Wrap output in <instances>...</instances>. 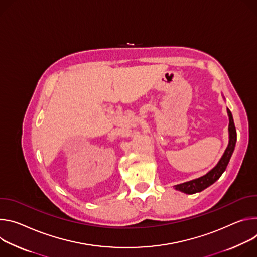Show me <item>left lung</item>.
Listing matches in <instances>:
<instances>
[{
	"label": "left lung",
	"mask_w": 257,
	"mask_h": 257,
	"mask_svg": "<svg viewBox=\"0 0 257 257\" xmlns=\"http://www.w3.org/2000/svg\"><path fill=\"white\" fill-rule=\"evenodd\" d=\"M226 110H227V115H229V119H230V123H229L230 140H229V145H227L220 160L205 176H203L201 178H198L196 180H192V181L177 185V186H175L176 190L181 191L186 194H195L198 192H201L204 189H206L207 187L211 186L213 183H215L220 178V176L223 174V172L225 170V168H226L227 164H229V161L232 157V154H233L235 146H236V141H237V132H236L233 115L229 109H226Z\"/></svg>",
	"instance_id": "left-lung-1"
}]
</instances>
